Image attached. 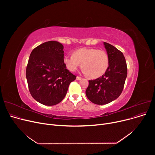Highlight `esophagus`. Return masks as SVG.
<instances>
[{
	"instance_id": "1",
	"label": "esophagus",
	"mask_w": 155,
	"mask_h": 155,
	"mask_svg": "<svg viewBox=\"0 0 155 155\" xmlns=\"http://www.w3.org/2000/svg\"><path fill=\"white\" fill-rule=\"evenodd\" d=\"M81 79H82V77H79V76H77V80H80Z\"/></svg>"
}]
</instances>
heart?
<instances>
[{
    "label": "heart",
    "instance_id": "1",
    "mask_svg": "<svg viewBox=\"0 0 155 155\" xmlns=\"http://www.w3.org/2000/svg\"><path fill=\"white\" fill-rule=\"evenodd\" d=\"M63 62L70 71H76L82 63L85 74L92 78H97L102 76L107 70L109 58L107 53L104 50L82 48L75 50L73 55H65Z\"/></svg>",
    "mask_w": 155,
    "mask_h": 155
}]
</instances>
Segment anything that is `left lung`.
Returning <instances> with one entry per match:
<instances>
[{
    "label": "left lung",
    "instance_id": "8db88e82",
    "mask_svg": "<svg viewBox=\"0 0 155 155\" xmlns=\"http://www.w3.org/2000/svg\"><path fill=\"white\" fill-rule=\"evenodd\" d=\"M109 58L107 70L102 77L88 80L85 94L87 98L97 105H104L114 101L123 91L127 68L123 53L114 46L104 42Z\"/></svg>",
    "mask_w": 155,
    "mask_h": 155
}]
</instances>
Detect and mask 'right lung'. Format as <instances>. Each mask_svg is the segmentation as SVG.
I'll list each match as a JSON object with an SVG mask.
<instances>
[{"label":"right lung","mask_w":155,"mask_h":155,"mask_svg":"<svg viewBox=\"0 0 155 155\" xmlns=\"http://www.w3.org/2000/svg\"><path fill=\"white\" fill-rule=\"evenodd\" d=\"M63 46L50 41L36 47L31 53L26 75L33 98L45 105L60 103L67 94L70 84L77 76L63 62Z\"/></svg>","instance_id":"add662e5"}]
</instances>
